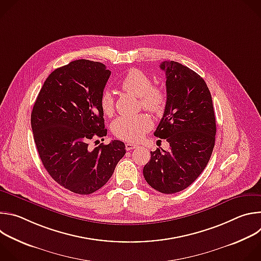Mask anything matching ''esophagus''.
Segmentation results:
<instances>
[{
	"label": "esophagus",
	"instance_id": "esophagus-1",
	"mask_svg": "<svg viewBox=\"0 0 261 261\" xmlns=\"http://www.w3.org/2000/svg\"><path fill=\"white\" fill-rule=\"evenodd\" d=\"M137 146H138L137 144L128 142V143H126V150H127V151H132V150H134V148H136Z\"/></svg>",
	"mask_w": 261,
	"mask_h": 261
}]
</instances>
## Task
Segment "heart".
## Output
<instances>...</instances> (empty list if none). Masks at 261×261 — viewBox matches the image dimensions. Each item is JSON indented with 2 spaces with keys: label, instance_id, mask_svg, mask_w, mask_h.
I'll use <instances>...</instances> for the list:
<instances>
[{
  "label": "heart",
  "instance_id": "obj_1",
  "mask_svg": "<svg viewBox=\"0 0 261 261\" xmlns=\"http://www.w3.org/2000/svg\"><path fill=\"white\" fill-rule=\"evenodd\" d=\"M152 80L136 68L128 71L121 82L123 91L139 98L141 106L153 114H160L166 103V94L159 87H152ZM114 97L108 91L103 92L100 98V106L103 114H114ZM153 127L152 120L145 115L134 117H120L111 126L113 133L120 139L137 142Z\"/></svg>",
  "mask_w": 261,
  "mask_h": 261
}]
</instances>
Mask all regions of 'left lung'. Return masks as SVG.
<instances>
[{
  "label": "left lung",
  "mask_w": 261,
  "mask_h": 261,
  "mask_svg": "<svg viewBox=\"0 0 261 261\" xmlns=\"http://www.w3.org/2000/svg\"><path fill=\"white\" fill-rule=\"evenodd\" d=\"M167 100L154 133L166 139L170 150L151 152L143 167L146 182L172 194L190 186L204 170L215 146L216 119L212 96L196 72L177 62H162Z\"/></svg>",
  "instance_id": "obj_1"
}]
</instances>
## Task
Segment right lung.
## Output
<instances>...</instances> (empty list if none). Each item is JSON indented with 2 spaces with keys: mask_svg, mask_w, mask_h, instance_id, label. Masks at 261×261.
I'll list each match as a JSON object with an SVG mask.
<instances>
[{
  "mask_svg": "<svg viewBox=\"0 0 261 261\" xmlns=\"http://www.w3.org/2000/svg\"><path fill=\"white\" fill-rule=\"evenodd\" d=\"M105 65L76 60L53 71L33 106L31 125L37 151L49 175L71 192L99 190L126 154L123 141H89L107 134L100 98L109 79Z\"/></svg>",
  "mask_w": 261,
  "mask_h": 261,
  "instance_id": "right-lung-1",
  "label": "right lung"
}]
</instances>
